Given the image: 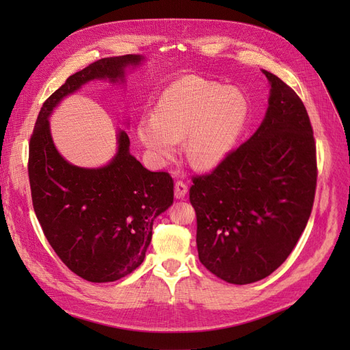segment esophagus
<instances>
[{
    "label": "esophagus",
    "mask_w": 350,
    "mask_h": 350,
    "mask_svg": "<svg viewBox=\"0 0 350 350\" xmlns=\"http://www.w3.org/2000/svg\"><path fill=\"white\" fill-rule=\"evenodd\" d=\"M175 197L176 198H184L185 196H187V193H188V185H187V183H184V181H178L175 183Z\"/></svg>",
    "instance_id": "obj_1"
}]
</instances>
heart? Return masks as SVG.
<instances>
[{
  "instance_id": "b5f03b06",
  "label": "heart",
  "mask_w": 350,
  "mask_h": 350,
  "mask_svg": "<svg viewBox=\"0 0 350 350\" xmlns=\"http://www.w3.org/2000/svg\"><path fill=\"white\" fill-rule=\"evenodd\" d=\"M248 105L242 93L198 77H185L167 88L154 116L139 122V139L159 161L176 153L187 137L185 154L198 169L219 165L247 121Z\"/></svg>"
}]
</instances>
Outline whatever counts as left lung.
Wrapping results in <instances>:
<instances>
[{
  "instance_id": "1",
  "label": "left lung",
  "mask_w": 350,
  "mask_h": 350,
  "mask_svg": "<svg viewBox=\"0 0 350 350\" xmlns=\"http://www.w3.org/2000/svg\"><path fill=\"white\" fill-rule=\"evenodd\" d=\"M266 118L213 171L193 175L201 264L234 284L267 278L289 257L308 224L317 150L308 112L292 88L264 71Z\"/></svg>"
}]
</instances>
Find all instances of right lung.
Segmentation results:
<instances>
[{"label":"right lung","mask_w":350,"mask_h":350,"mask_svg":"<svg viewBox=\"0 0 350 350\" xmlns=\"http://www.w3.org/2000/svg\"><path fill=\"white\" fill-rule=\"evenodd\" d=\"M139 55L102 58L70 76L44 102L29 142L31 203L49 245L81 279L115 282L140 266L152 241L153 220L174 201V179L150 172L118 135V153L99 169L70 165L51 139L48 116L58 102L93 79L124 77Z\"/></svg>","instance_id":"add662e5"}]
</instances>
